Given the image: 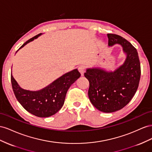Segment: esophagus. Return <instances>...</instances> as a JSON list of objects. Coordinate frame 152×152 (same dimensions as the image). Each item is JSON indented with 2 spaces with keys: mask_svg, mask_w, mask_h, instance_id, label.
I'll return each instance as SVG.
<instances>
[{
  "mask_svg": "<svg viewBox=\"0 0 152 152\" xmlns=\"http://www.w3.org/2000/svg\"><path fill=\"white\" fill-rule=\"evenodd\" d=\"M85 66H80L79 67H78V70H79V72H80L81 74V76H83V75H84V72H85Z\"/></svg>",
  "mask_w": 152,
  "mask_h": 152,
  "instance_id": "34e87169",
  "label": "esophagus"
}]
</instances>
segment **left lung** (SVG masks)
Returning a JSON list of instances; mask_svg holds the SVG:
<instances>
[{
  "mask_svg": "<svg viewBox=\"0 0 152 152\" xmlns=\"http://www.w3.org/2000/svg\"><path fill=\"white\" fill-rule=\"evenodd\" d=\"M108 46L119 45L126 56L124 63L114 71L100 67L87 68L84 75L90 86L88 97L99 111L113 113L122 109L131 101L140 83L141 67L136 49L125 39L108 34Z\"/></svg>",
  "mask_w": 152,
  "mask_h": 152,
  "instance_id": "obj_1",
  "label": "left lung"
}]
</instances>
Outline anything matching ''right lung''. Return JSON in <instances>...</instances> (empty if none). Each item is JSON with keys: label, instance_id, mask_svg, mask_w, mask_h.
Listing matches in <instances>:
<instances>
[{"label": "right lung", "instance_id": "1", "mask_svg": "<svg viewBox=\"0 0 152 152\" xmlns=\"http://www.w3.org/2000/svg\"><path fill=\"white\" fill-rule=\"evenodd\" d=\"M41 35L42 34L30 39L18 50ZM80 76L78 70L75 69L65 73L46 87L37 91L21 88L12 76V72L11 79L16 98L25 110L36 116L45 118L55 115L61 109L64 104L67 90Z\"/></svg>", "mask_w": 152, "mask_h": 152}]
</instances>
